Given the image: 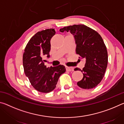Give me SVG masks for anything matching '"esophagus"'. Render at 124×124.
<instances>
[{"instance_id": "esophagus-1", "label": "esophagus", "mask_w": 124, "mask_h": 124, "mask_svg": "<svg viewBox=\"0 0 124 124\" xmlns=\"http://www.w3.org/2000/svg\"><path fill=\"white\" fill-rule=\"evenodd\" d=\"M66 70L68 71V72H71V71L74 70V68L72 67H66Z\"/></svg>"}]
</instances>
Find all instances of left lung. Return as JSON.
<instances>
[{
  "label": "left lung",
  "instance_id": "1",
  "mask_svg": "<svg viewBox=\"0 0 124 124\" xmlns=\"http://www.w3.org/2000/svg\"><path fill=\"white\" fill-rule=\"evenodd\" d=\"M74 35L76 53L86 60L83 70V78L77 83L80 87L91 89L99 84L104 76L108 64V52L103 40L96 31L84 24H74L60 29Z\"/></svg>",
  "mask_w": 124,
  "mask_h": 124
}]
</instances>
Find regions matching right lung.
<instances>
[{
    "mask_svg": "<svg viewBox=\"0 0 124 124\" xmlns=\"http://www.w3.org/2000/svg\"><path fill=\"white\" fill-rule=\"evenodd\" d=\"M54 29L37 32L27 43L23 54L25 75L34 89L42 93H49L55 89L60 75L66 72L63 65L47 68L44 56L50 57V40L55 34Z\"/></svg>",
    "mask_w": 124,
    "mask_h": 124,
    "instance_id": "obj_1",
    "label": "right lung"
}]
</instances>
